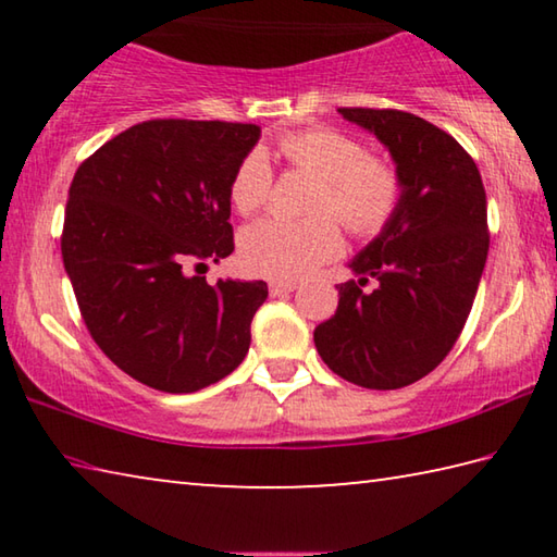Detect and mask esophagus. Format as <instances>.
Masks as SVG:
<instances>
[{
    "mask_svg": "<svg viewBox=\"0 0 557 557\" xmlns=\"http://www.w3.org/2000/svg\"><path fill=\"white\" fill-rule=\"evenodd\" d=\"M268 289H270L272 297L289 295V292L297 289V282H295V280H272L270 285H268Z\"/></svg>",
    "mask_w": 557,
    "mask_h": 557,
    "instance_id": "1",
    "label": "esophagus"
}]
</instances>
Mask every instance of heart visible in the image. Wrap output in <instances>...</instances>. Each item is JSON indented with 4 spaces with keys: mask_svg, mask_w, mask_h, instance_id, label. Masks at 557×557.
I'll return each instance as SVG.
<instances>
[{
    "mask_svg": "<svg viewBox=\"0 0 557 557\" xmlns=\"http://www.w3.org/2000/svg\"><path fill=\"white\" fill-rule=\"evenodd\" d=\"M287 164L322 176V184L309 201L317 213L305 221L280 215L250 223L240 233V265L258 277L299 280L322 262L342 252V231L356 238L381 233L398 211L403 182L388 159L373 157L356 137L334 127H309L287 132L277 139ZM275 172L260 147L250 149L235 164L228 194L238 213L260 211L270 201Z\"/></svg>",
    "mask_w": 557,
    "mask_h": 557,
    "instance_id": "1",
    "label": "heart"
}]
</instances>
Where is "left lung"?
<instances>
[{
    "instance_id": "obj_1",
    "label": "left lung",
    "mask_w": 557,
    "mask_h": 557,
    "mask_svg": "<svg viewBox=\"0 0 557 557\" xmlns=\"http://www.w3.org/2000/svg\"><path fill=\"white\" fill-rule=\"evenodd\" d=\"M388 149L403 182L391 223L348 262L336 314L314 329L344 381L395 391L435 371L467 324L486 265L482 174L445 129L403 110L338 108ZM373 276L380 287L363 293Z\"/></svg>"
}]
</instances>
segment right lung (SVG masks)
<instances>
[{
	"mask_svg": "<svg viewBox=\"0 0 557 557\" xmlns=\"http://www.w3.org/2000/svg\"><path fill=\"white\" fill-rule=\"evenodd\" d=\"M258 125L147 120L78 166L61 256L102 354L162 393H196L243 363L262 280L186 275L233 252L228 184Z\"/></svg>",
	"mask_w": 557,
	"mask_h": 557,
	"instance_id": "obj_1",
	"label": "right lung"
}]
</instances>
